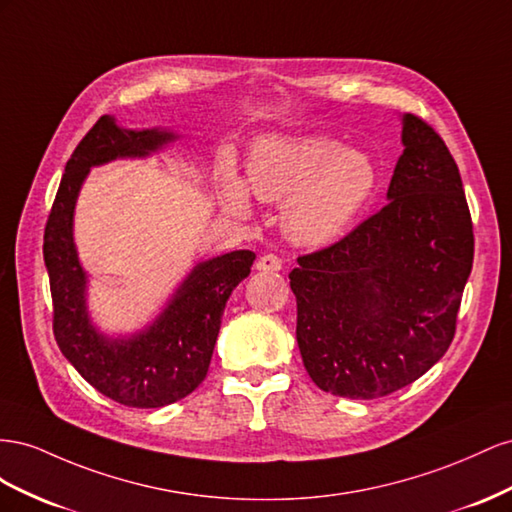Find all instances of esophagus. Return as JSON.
Returning <instances> with one entry per match:
<instances>
[{
	"instance_id": "34e87169",
	"label": "esophagus",
	"mask_w": 512,
	"mask_h": 512,
	"mask_svg": "<svg viewBox=\"0 0 512 512\" xmlns=\"http://www.w3.org/2000/svg\"><path fill=\"white\" fill-rule=\"evenodd\" d=\"M281 259L276 255H261L255 264V270L259 272H279L281 270Z\"/></svg>"
}]
</instances>
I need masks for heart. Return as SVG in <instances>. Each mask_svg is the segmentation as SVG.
<instances>
[{"label": "heart", "mask_w": 512, "mask_h": 512, "mask_svg": "<svg viewBox=\"0 0 512 512\" xmlns=\"http://www.w3.org/2000/svg\"><path fill=\"white\" fill-rule=\"evenodd\" d=\"M377 186L375 160L326 135H272L259 139L246 163V186L223 169L221 201L233 214L248 212V193L283 203L281 227L300 246L339 240L367 208Z\"/></svg>", "instance_id": "b5f03b06"}]
</instances>
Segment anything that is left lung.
Returning a JSON list of instances; mask_svg holds the SVG:
<instances>
[{"label": "left lung", "instance_id": "1", "mask_svg": "<svg viewBox=\"0 0 512 512\" xmlns=\"http://www.w3.org/2000/svg\"><path fill=\"white\" fill-rule=\"evenodd\" d=\"M401 124L386 206L289 272L304 369L339 397H386L425 375L455 337L472 272V218L455 158L416 115L403 113Z\"/></svg>", "mask_w": 512, "mask_h": 512}]
</instances>
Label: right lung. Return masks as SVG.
Here are the masks:
<instances>
[{
  "label": "right lung",
  "instance_id": "1",
  "mask_svg": "<svg viewBox=\"0 0 512 512\" xmlns=\"http://www.w3.org/2000/svg\"><path fill=\"white\" fill-rule=\"evenodd\" d=\"M169 128L133 130L102 115L66 163L45 229V266L53 332L66 360L87 384L128 407H163L184 399L208 375L231 291L251 274L253 251L203 259L186 274L158 315L128 334L102 332L87 306V276L75 244V208L92 167L148 158L178 141Z\"/></svg>",
  "mask_w": 512,
  "mask_h": 512
}]
</instances>
